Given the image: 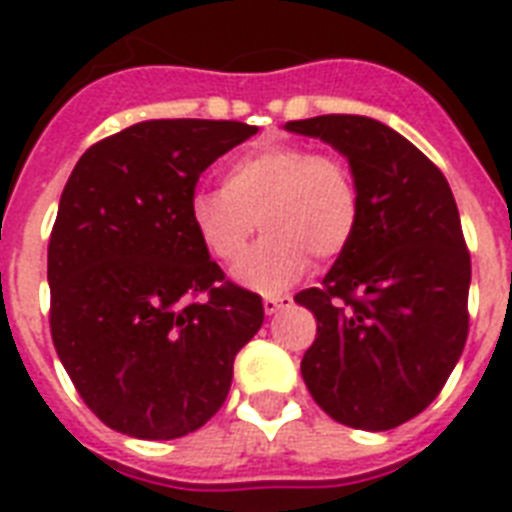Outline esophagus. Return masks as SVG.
<instances>
[{
    "label": "esophagus",
    "instance_id": "obj_1",
    "mask_svg": "<svg viewBox=\"0 0 512 512\" xmlns=\"http://www.w3.org/2000/svg\"><path fill=\"white\" fill-rule=\"evenodd\" d=\"M289 305H292V297L289 295H265L263 297V308L268 316L284 311V308H289Z\"/></svg>",
    "mask_w": 512,
    "mask_h": 512
}]
</instances>
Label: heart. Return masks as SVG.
I'll return each instance as SVG.
<instances>
[{
    "instance_id": "1",
    "label": "heart",
    "mask_w": 512,
    "mask_h": 512,
    "mask_svg": "<svg viewBox=\"0 0 512 512\" xmlns=\"http://www.w3.org/2000/svg\"><path fill=\"white\" fill-rule=\"evenodd\" d=\"M191 225L217 263H236L257 225L263 241L233 271L257 292L303 279L311 256L337 257L358 225V191L348 164L297 143H263L223 170L220 191L191 196Z\"/></svg>"
}]
</instances>
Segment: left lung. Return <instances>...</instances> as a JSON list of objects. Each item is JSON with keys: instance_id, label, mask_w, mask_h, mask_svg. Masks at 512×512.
<instances>
[{"instance_id": "1", "label": "left lung", "mask_w": 512, "mask_h": 512, "mask_svg": "<svg viewBox=\"0 0 512 512\" xmlns=\"http://www.w3.org/2000/svg\"><path fill=\"white\" fill-rule=\"evenodd\" d=\"M348 159L353 239L295 303L319 321L303 380L332 420L390 430L441 393L468 340L470 255L452 188L393 127L353 114L287 122Z\"/></svg>"}]
</instances>
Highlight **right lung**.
Listing matches in <instances>:
<instances>
[{"instance_id": "1", "label": "right lung", "mask_w": 512, "mask_h": 512, "mask_svg": "<svg viewBox=\"0 0 512 512\" xmlns=\"http://www.w3.org/2000/svg\"><path fill=\"white\" fill-rule=\"evenodd\" d=\"M255 132L138 122L84 151L63 188L47 249L52 342L84 404L124 436L199 430L263 327L260 295L220 284L188 215L201 172Z\"/></svg>"}]
</instances>
